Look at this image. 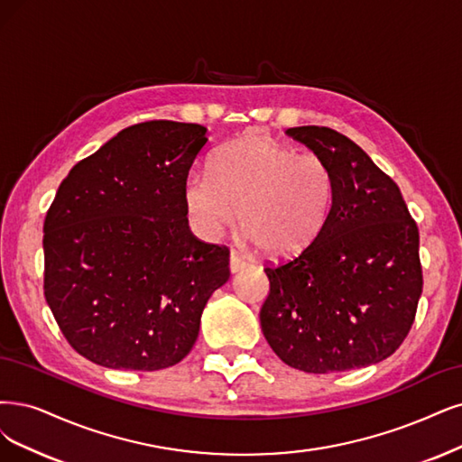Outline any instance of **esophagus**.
<instances>
[{
  "instance_id": "esophagus-1",
  "label": "esophagus",
  "mask_w": 462,
  "mask_h": 462,
  "mask_svg": "<svg viewBox=\"0 0 462 462\" xmlns=\"http://www.w3.org/2000/svg\"><path fill=\"white\" fill-rule=\"evenodd\" d=\"M247 266H249V261L245 257H242L240 253H237V251L230 253V272H232V274H236V272H240Z\"/></svg>"
}]
</instances>
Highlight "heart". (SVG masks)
<instances>
[{"instance_id":"b5f03b06","label":"heart","mask_w":462,"mask_h":462,"mask_svg":"<svg viewBox=\"0 0 462 462\" xmlns=\"http://www.w3.org/2000/svg\"><path fill=\"white\" fill-rule=\"evenodd\" d=\"M337 180L318 153H299L261 134L222 148L209 171L184 180V205L194 230L213 240L237 215L249 240L274 259L309 247L333 208Z\"/></svg>"}]
</instances>
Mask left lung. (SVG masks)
Instances as JSON below:
<instances>
[{"label":"left lung","mask_w":462,"mask_h":462,"mask_svg":"<svg viewBox=\"0 0 462 462\" xmlns=\"http://www.w3.org/2000/svg\"><path fill=\"white\" fill-rule=\"evenodd\" d=\"M287 134L331 165L337 190L316 240L264 268L263 333L282 362L304 373L379 364L415 321L422 293L417 222L398 184L348 136L318 125Z\"/></svg>","instance_id":"obj_1"}]
</instances>
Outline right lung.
<instances>
[{
	"instance_id": "add662e5",
	"label": "right lung",
	"mask_w": 462,
	"mask_h": 462,
	"mask_svg": "<svg viewBox=\"0 0 462 462\" xmlns=\"http://www.w3.org/2000/svg\"><path fill=\"white\" fill-rule=\"evenodd\" d=\"M208 129L152 119L119 131L60 182L43 222V293L89 362L158 371L192 350L230 251L188 228L184 180Z\"/></svg>"
}]
</instances>
